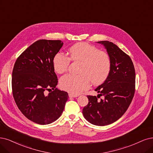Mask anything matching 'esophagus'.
I'll list each match as a JSON object with an SVG mask.
<instances>
[{
  "mask_svg": "<svg viewBox=\"0 0 153 153\" xmlns=\"http://www.w3.org/2000/svg\"><path fill=\"white\" fill-rule=\"evenodd\" d=\"M69 98H76V97H78V95L69 93Z\"/></svg>",
  "mask_w": 153,
  "mask_h": 153,
  "instance_id": "34e87169",
  "label": "esophagus"
}]
</instances>
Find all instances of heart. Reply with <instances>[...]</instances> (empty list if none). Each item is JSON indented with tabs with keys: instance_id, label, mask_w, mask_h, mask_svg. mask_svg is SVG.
<instances>
[{
	"instance_id": "heart-1",
	"label": "heart",
	"mask_w": 153,
	"mask_h": 153,
	"mask_svg": "<svg viewBox=\"0 0 153 153\" xmlns=\"http://www.w3.org/2000/svg\"><path fill=\"white\" fill-rule=\"evenodd\" d=\"M69 57L57 53L53 59L55 71L62 74L67 71L70 60L80 62L78 75L67 74L62 76L60 85L62 89L74 94H77L86 89L89 81L93 85H100L108 79L111 63L109 55L87 43H78L68 50Z\"/></svg>"
}]
</instances>
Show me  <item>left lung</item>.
Listing matches in <instances>:
<instances>
[{
	"label": "left lung",
	"mask_w": 153,
	"mask_h": 153,
	"mask_svg": "<svg viewBox=\"0 0 153 153\" xmlns=\"http://www.w3.org/2000/svg\"><path fill=\"white\" fill-rule=\"evenodd\" d=\"M107 50L111 63L108 79L95 89L100 94L88 95V104L84 107L82 114L89 123L104 126L115 122L125 114L135 93V73L130 56L108 41L98 42ZM103 100H98L100 96Z\"/></svg>",
	"instance_id": "left-lung-1"
}]
</instances>
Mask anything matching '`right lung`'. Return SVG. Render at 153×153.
Instances as JSON below:
<instances>
[{
  "instance_id": "1",
  "label": "right lung",
  "mask_w": 153,
  "mask_h": 153,
  "mask_svg": "<svg viewBox=\"0 0 153 153\" xmlns=\"http://www.w3.org/2000/svg\"><path fill=\"white\" fill-rule=\"evenodd\" d=\"M62 45L61 40L39 39L18 56L14 65L15 102L27 119L40 125L57 120L69 97L67 92L56 88L58 79L53 66V56Z\"/></svg>"
}]
</instances>
